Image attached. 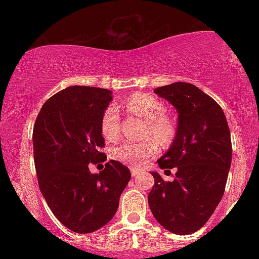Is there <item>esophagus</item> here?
Returning a JSON list of instances; mask_svg holds the SVG:
<instances>
[{
  "instance_id": "obj_1",
  "label": "esophagus",
  "mask_w": 259,
  "mask_h": 259,
  "mask_svg": "<svg viewBox=\"0 0 259 259\" xmlns=\"http://www.w3.org/2000/svg\"><path fill=\"white\" fill-rule=\"evenodd\" d=\"M130 171H132L133 177H138V175L141 173V170H140V169H136V168H132L130 169Z\"/></svg>"
}]
</instances>
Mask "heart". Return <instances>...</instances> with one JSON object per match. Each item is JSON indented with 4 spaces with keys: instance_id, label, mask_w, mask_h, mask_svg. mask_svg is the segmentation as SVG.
Segmentation results:
<instances>
[{
    "instance_id": "1",
    "label": "heart",
    "mask_w": 259,
    "mask_h": 259,
    "mask_svg": "<svg viewBox=\"0 0 259 259\" xmlns=\"http://www.w3.org/2000/svg\"><path fill=\"white\" fill-rule=\"evenodd\" d=\"M125 107L133 114L146 121L148 125L146 136H153L163 146H167L173 141L174 129L165 119L167 108L164 103L151 95L136 94L126 100ZM101 133L108 141H114L119 136L120 114L115 106H108L103 112L101 118ZM154 139L150 138L139 142L129 140L121 141L112 148L111 157L130 167H140L147 158L158 152V143Z\"/></svg>"
}]
</instances>
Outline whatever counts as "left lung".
Segmentation results:
<instances>
[{
  "mask_svg": "<svg viewBox=\"0 0 259 259\" xmlns=\"http://www.w3.org/2000/svg\"><path fill=\"white\" fill-rule=\"evenodd\" d=\"M178 111L177 135L157 160L160 169H175L164 181L151 171L154 185L148 204L157 222L178 235L196 233L206 224L224 195L231 164V139L222 107L197 86L174 82L154 90Z\"/></svg>",
  "mask_w": 259,
  "mask_h": 259,
  "instance_id": "8db88e82",
  "label": "left lung"
}]
</instances>
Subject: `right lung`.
Returning <instances> with one entry per match:
<instances>
[{
	"mask_svg": "<svg viewBox=\"0 0 259 259\" xmlns=\"http://www.w3.org/2000/svg\"><path fill=\"white\" fill-rule=\"evenodd\" d=\"M112 91L69 86L44 103L32 132L40 191L64 227L89 234L106 225L117 212L129 183V168L111 159L99 174L90 163L105 162L101 118Z\"/></svg>",
	"mask_w": 259,
	"mask_h": 259,
	"instance_id": "obj_1",
	"label": "right lung"
}]
</instances>
